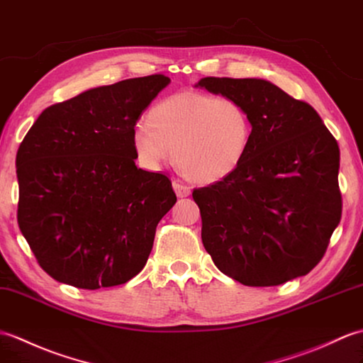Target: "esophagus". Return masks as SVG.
Wrapping results in <instances>:
<instances>
[{
	"mask_svg": "<svg viewBox=\"0 0 363 363\" xmlns=\"http://www.w3.org/2000/svg\"><path fill=\"white\" fill-rule=\"evenodd\" d=\"M173 189L176 191V195H178L179 198H185V196L190 195V187H189V185L184 184L179 179H174L173 181Z\"/></svg>",
	"mask_w": 363,
	"mask_h": 363,
	"instance_id": "1",
	"label": "esophagus"
}]
</instances>
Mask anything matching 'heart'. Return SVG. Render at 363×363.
Masks as SVG:
<instances>
[{"mask_svg": "<svg viewBox=\"0 0 363 363\" xmlns=\"http://www.w3.org/2000/svg\"><path fill=\"white\" fill-rule=\"evenodd\" d=\"M252 138L247 109L238 100L199 91H181L157 102L150 121L133 130L139 162L156 170L172 155L181 170L198 182L232 174L246 157Z\"/></svg>", "mask_w": 363, "mask_h": 363, "instance_id": "heart-1", "label": "heart"}]
</instances>
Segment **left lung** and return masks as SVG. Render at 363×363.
<instances>
[{"mask_svg": "<svg viewBox=\"0 0 363 363\" xmlns=\"http://www.w3.org/2000/svg\"><path fill=\"white\" fill-rule=\"evenodd\" d=\"M198 86L247 109L249 151L227 178L193 190L215 266L246 286L309 274L340 223V151L305 100L261 79L206 77Z\"/></svg>", "mask_w": 363, "mask_h": 363, "instance_id": "1", "label": "left lung"}]
</instances>
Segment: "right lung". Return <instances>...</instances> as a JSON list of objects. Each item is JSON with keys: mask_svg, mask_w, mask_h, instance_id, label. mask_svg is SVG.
<instances>
[{"mask_svg": "<svg viewBox=\"0 0 363 363\" xmlns=\"http://www.w3.org/2000/svg\"><path fill=\"white\" fill-rule=\"evenodd\" d=\"M170 79H128L48 106L16 153V220L54 280L94 291L145 266L176 195L162 173L136 167L133 130Z\"/></svg>", "mask_w": 363, "mask_h": 363, "instance_id": "1", "label": "right lung"}]
</instances>
